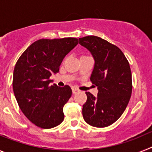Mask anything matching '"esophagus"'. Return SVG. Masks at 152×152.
<instances>
[{
  "instance_id": "obj_1",
  "label": "esophagus",
  "mask_w": 152,
  "mask_h": 152,
  "mask_svg": "<svg viewBox=\"0 0 152 152\" xmlns=\"http://www.w3.org/2000/svg\"><path fill=\"white\" fill-rule=\"evenodd\" d=\"M77 92H79L78 89H77V88H72V93H73L74 94H77Z\"/></svg>"
}]
</instances>
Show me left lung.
<instances>
[{
    "label": "left lung",
    "mask_w": 152,
    "mask_h": 152,
    "mask_svg": "<svg viewBox=\"0 0 152 152\" xmlns=\"http://www.w3.org/2000/svg\"><path fill=\"white\" fill-rule=\"evenodd\" d=\"M79 44L94 59L91 82L97 87V96L86 92L82 114L87 123L103 128L122 116L131 97L132 73L126 56L116 45L95 36L79 38Z\"/></svg>",
    "instance_id": "8db88e82"
}]
</instances>
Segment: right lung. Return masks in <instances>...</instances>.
<instances>
[{"label": "right lung", "instance_id": "obj_1", "mask_svg": "<svg viewBox=\"0 0 152 152\" xmlns=\"http://www.w3.org/2000/svg\"><path fill=\"white\" fill-rule=\"evenodd\" d=\"M78 44L76 38L42 39L31 44L19 58L13 70V89L21 111L38 127L51 129L64 120L63 107L71 97L68 85H50L52 74Z\"/></svg>", "mask_w": 152, "mask_h": 152}]
</instances>
